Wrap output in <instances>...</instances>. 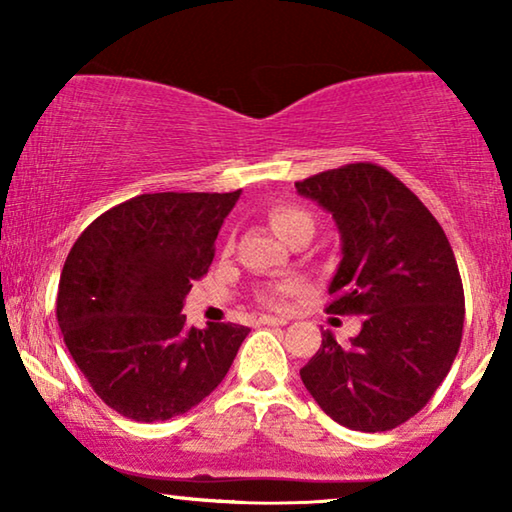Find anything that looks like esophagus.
Instances as JSON below:
<instances>
[{"label": "esophagus", "instance_id": "1", "mask_svg": "<svg viewBox=\"0 0 512 512\" xmlns=\"http://www.w3.org/2000/svg\"><path fill=\"white\" fill-rule=\"evenodd\" d=\"M258 326H286V319L279 317H270V314H263V317L256 319Z\"/></svg>", "mask_w": 512, "mask_h": 512}]
</instances>
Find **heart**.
<instances>
[{
    "label": "heart",
    "instance_id": "1",
    "mask_svg": "<svg viewBox=\"0 0 512 512\" xmlns=\"http://www.w3.org/2000/svg\"><path fill=\"white\" fill-rule=\"evenodd\" d=\"M268 219H270V226L275 228V233L279 237H284V240L300 228H314L312 216L307 214L303 207L291 205V202H282V205L272 207ZM300 286H303V282H300L298 277L282 279V282H277L275 286H270V289H265L261 296H258V300H261L265 307H284L286 298L300 291Z\"/></svg>",
    "mask_w": 512,
    "mask_h": 512
}]
</instances>
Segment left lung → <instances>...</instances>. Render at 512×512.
<instances>
[{
	"instance_id": "obj_1",
	"label": "left lung",
	"mask_w": 512,
	"mask_h": 512,
	"mask_svg": "<svg viewBox=\"0 0 512 512\" xmlns=\"http://www.w3.org/2000/svg\"><path fill=\"white\" fill-rule=\"evenodd\" d=\"M296 188L333 214L342 235L326 312L363 317L349 345L321 333L300 377L347 429H396L431 401L459 352L466 307L457 258L436 216L382 165L349 163Z\"/></svg>"
}]
</instances>
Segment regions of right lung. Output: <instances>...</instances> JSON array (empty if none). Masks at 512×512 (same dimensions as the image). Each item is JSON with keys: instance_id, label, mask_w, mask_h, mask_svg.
Here are the masks:
<instances>
[{"instance_id": "obj_1", "label": "right lung", "mask_w": 512, "mask_h": 512, "mask_svg": "<svg viewBox=\"0 0 512 512\" xmlns=\"http://www.w3.org/2000/svg\"><path fill=\"white\" fill-rule=\"evenodd\" d=\"M233 193H144L97 216L60 275L55 314L72 359L97 396L135 422L184 415L219 387L247 338L240 324L186 328L195 279Z\"/></svg>"}]
</instances>
